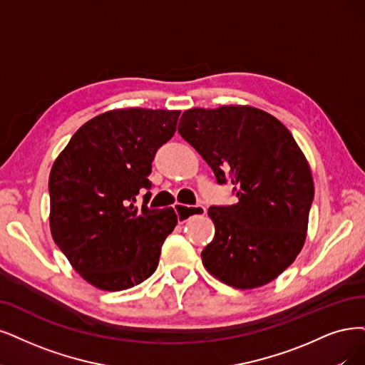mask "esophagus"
Returning a JSON list of instances; mask_svg holds the SVG:
<instances>
[{
    "mask_svg": "<svg viewBox=\"0 0 365 365\" xmlns=\"http://www.w3.org/2000/svg\"><path fill=\"white\" fill-rule=\"evenodd\" d=\"M174 210L178 213V218L180 224H185L187 220H190L192 215H205L207 212V209L205 206H186V205H180L175 203L174 205Z\"/></svg>",
    "mask_w": 365,
    "mask_h": 365,
    "instance_id": "34e87169",
    "label": "esophagus"
}]
</instances>
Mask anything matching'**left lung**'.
I'll return each instance as SVG.
<instances>
[{
    "label": "left lung",
    "instance_id": "obj_1",
    "mask_svg": "<svg viewBox=\"0 0 365 365\" xmlns=\"http://www.w3.org/2000/svg\"><path fill=\"white\" fill-rule=\"evenodd\" d=\"M178 129L237 197L209 207L215 237L201 252L205 267L242 290L274 281L304 247L314 198L299 145L279 120L248 105L192 108Z\"/></svg>",
    "mask_w": 365,
    "mask_h": 365
}]
</instances>
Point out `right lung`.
Here are the masks:
<instances>
[{
	"instance_id": "add662e5",
	"label": "right lung",
	"mask_w": 365,
	"mask_h": 365,
	"mask_svg": "<svg viewBox=\"0 0 365 365\" xmlns=\"http://www.w3.org/2000/svg\"><path fill=\"white\" fill-rule=\"evenodd\" d=\"M180 111H106L81 126L49 174L51 235L75 271L106 292L140 284L158 267L178 225L173 207L135 206L150 190L158 148L175 132Z\"/></svg>"
}]
</instances>
